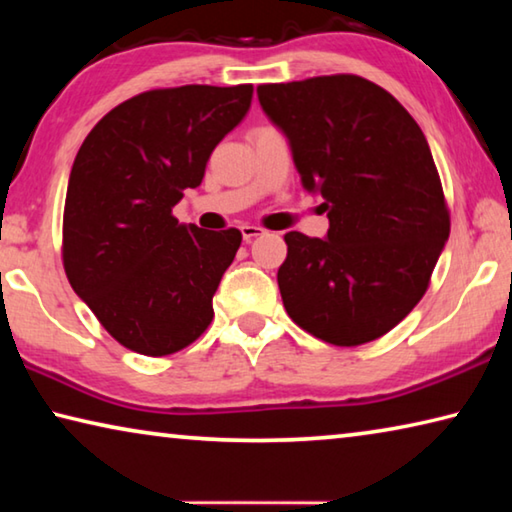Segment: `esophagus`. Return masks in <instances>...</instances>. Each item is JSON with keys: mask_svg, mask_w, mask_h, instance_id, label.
<instances>
[{"mask_svg": "<svg viewBox=\"0 0 512 512\" xmlns=\"http://www.w3.org/2000/svg\"><path fill=\"white\" fill-rule=\"evenodd\" d=\"M259 235H264V228H259V225H241V237H244V241H250Z\"/></svg>", "mask_w": 512, "mask_h": 512, "instance_id": "1", "label": "esophagus"}]
</instances>
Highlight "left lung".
I'll return each instance as SVG.
<instances>
[{
	"label": "left lung",
	"instance_id": "1",
	"mask_svg": "<svg viewBox=\"0 0 512 512\" xmlns=\"http://www.w3.org/2000/svg\"><path fill=\"white\" fill-rule=\"evenodd\" d=\"M257 97L329 219L327 239L284 235V309L339 348L375 341L418 305L449 237L424 133L391 92L354 74L264 83Z\"/></svg>",
	"mask_w": 512,
	"mask_h": 512
}]
</instances>
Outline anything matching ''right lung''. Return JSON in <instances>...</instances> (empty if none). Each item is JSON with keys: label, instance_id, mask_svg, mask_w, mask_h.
<instances>
[{"label": "right lung", "instance_id": "obj_1", "mask_svg": "<svg viewBox=\"0 0 512 512\" xmlns=\"http://www.w3.org/2000/svg\"><path fill=\"white\" fill-rule=\"evenodd\" d=\"M253 85L137 94L103 117L69 173L63 266L76 296L124 348L167 357L212 323V296L241 232L178 223L214 146L250 108Z\"/></svg>", "mask_w": 512, "mask_h": 512}]
</instances>
